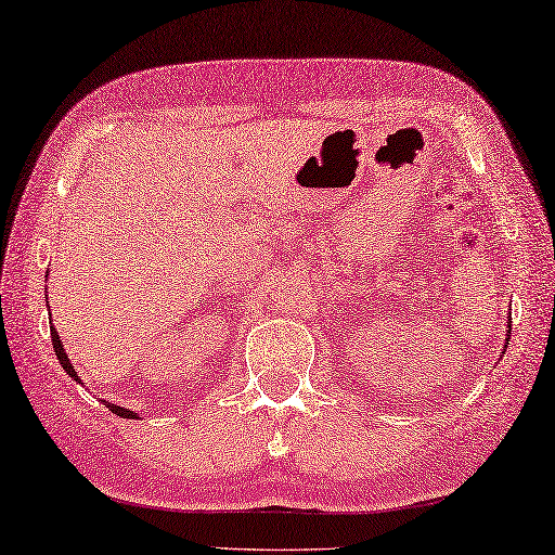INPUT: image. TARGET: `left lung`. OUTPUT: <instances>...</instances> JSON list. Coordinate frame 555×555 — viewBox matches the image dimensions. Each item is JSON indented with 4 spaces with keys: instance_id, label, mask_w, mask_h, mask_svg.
<instances>
[{
    "instance_id": "left-lung-1",
    "label": "left lung",
    "mask_w": 555,
    "mask_h": 555,
    "mask_svg": "<svg viewBox=\"0 0 555 555\" xmlns=\"http://www.w3.org/2000/svg\"><path fill=\"white\" fill-rule=\"evenodd\" d=\"M511 320V318H508ZM508 341H511V325H508V335H506V344H503V351H506V347H508Z\"/></svg>"
}]
</instances>
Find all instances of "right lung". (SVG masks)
<instances>
[{
  "label": "right lung",
  "instance_id": "right-lung-1",
  "mask_svg": "<svg viewBox=\"0 0 555 555\" xmlns=\"http://www.w3.org/2000/svg\"><path fill=\"white\" fill-rule=\"evenodd\" d=\"M49 332H52V344H54V351H56V359H59L61 367H64L68 377H73V379L80 382V385H82V379L78 377L76 367H73L70 359H68V353H66V349H64V344H61V337H59L56 327H54V325H49ZM104 405H106V409H108L111 413H116L118 417H138V413H132V411H128V409H120V405H116V403H108V401H104Z\"/></svg>",
  "mask_w": 555,
  "mask_h": 555
}]
</instances>
